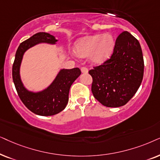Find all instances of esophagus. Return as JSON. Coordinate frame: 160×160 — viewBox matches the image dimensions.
Masks as SVG:
<instances>
[{
  "mask_svg": "<svg viewBox=\"0 0 160 160\" xmlns=\"http://www.w3.org/2000/svg\"><path fill=\"white\" fill-rule=\"evenodd\" d=\"M81 72H82V73L86 74V73H88V70L86 67H82L81 68Z\"/></svg>",
  "mask_w": 160,
  "mask_h": 160,
  "instance_id": "obj_1",
  "label": "esophagus"
}]
</instances>
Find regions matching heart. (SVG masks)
Instances as JSON below:
<instances>
[{
	"mask_svg": "<svg viewBox=\"0 0 160 160\" xmlns=\"http://www.w3.org/2000/svg\"><path fill=\"white\" fill-rule=\"evenodd\" d=\"M115 39L110 33L96 34L80 38L75 43V57H89L94 64H102L110 58L115 47Z\"/></svg>",
	"mask_w": 160,
	"mask_h": 160,
	"instance_id": "obj_1",
	"label": "heart"
}]
</instances>
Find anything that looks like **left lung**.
Instances as JSON below:
<instances>
[{"label": "left lung", "instance_id": "left-lung-1", "mask_svg": "<svg viewBox=\"0 0 160 160\" xmlns=\"http://www.w3.org/2000/svg\"><path fill=\"white\" fill-rule=\"evenodd\" d=\"M143 71L139 42L128 31H123L116 39L110 58L89 71L93 78V97L106 107L126 105L139 88Z\"/></svg>", "mask_w": 160, "mask_h": 160}]
</instances>
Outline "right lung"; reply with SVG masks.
Listing matches in <instances>:
<instances>
[{"label": "right lung", "instance_id": "add662e5", "mask_svg": "<svg viewBox=\"0 0 160 160\" xmlns=\"http://www.w3.org/2000/svg\"><path fill=\"white\" fill-rule=\"evenodd\" d=\"M58 41L50 33L39 32L22 42L15 54L12 67V78L16 90L28 109L39 116H53L64 110L69 101L70 87L81 74L79 68L61 69L47 88L38 91L29 90L23 84L20 76V67L25 52L39 44L56 45Z\"/></svg>", "mask_w": 160, "mask_h": 160}]
</instances>
